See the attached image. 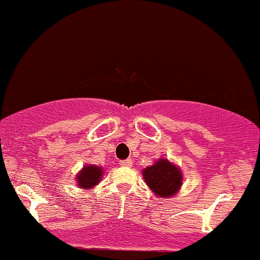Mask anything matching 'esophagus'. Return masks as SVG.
<instances>
[{
  "mask_svg": "<svg viewBox=\"0 0 260 260\" xmlns=\"http://www.w3.org/2000/svg\"><path fill=\"white\" fill-rule=\"evenodd\" d=\"M119 165H121V167L131 168V167H132V160H131V159H125V160L119 161Z\"/></svg>",
  "mask_w": 260,
  "mask_h": 260,
  "instance_id": "34e87169",
  "label": "esophagus"
}]
</instances>
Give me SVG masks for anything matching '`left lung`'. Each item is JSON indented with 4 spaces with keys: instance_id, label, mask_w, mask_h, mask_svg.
I'll list each match as a JSON object with an SVG mask.
<instances>
[{
    "instance_id": "obj_1",
    "label": "left lung",
    "mask_w": 260,
    "mask_h": 260,
    "mask_svg": "<svg viewBox=\"0 0 260 260\" xmlns=\"http://www.w3.org/2000/svg\"><path fill=\"white\" fill-rule=\"evenodd\" d=\"M142 175L150 191L160 199L174 198L180 191L184 179L180 168L167 158L154 161L142 170Z\"/></svg>"
}]
</instances>
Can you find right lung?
<instances>
[{"instance_id":"1","label":"right lung","mask_w":260,"mask_h":260,"mask_svg":"<svg viewBox=\"0 0 260 260\" xmlns=\"http://www.w3.org/2000/svg\"><path fill=\"white\" fill-rule=\"evenodd\" d=\"M104 168L99 167V165L93 164H86L82 167V169L80 170L76 175L75 181L76 185L80 189L90 190L93 186L99 184L102 180V176H104Z\"/></svg>"}]
</instances>
